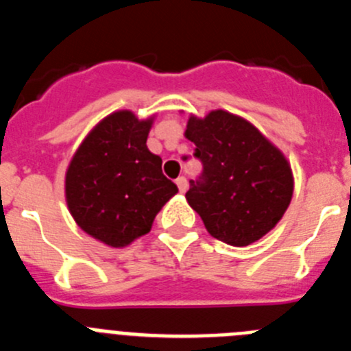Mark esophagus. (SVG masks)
I'll return each instance as SVG.
<instances>
[{"label":"esophagus","instance_id":"1","mask_svg":"<svg viewBox=\"0 0 351 351\" xmlns=\"http://www.w3.org/2000/svg\"><path fill=\"white\" fill-rule=\"evenodd\" d=\"M176 184H178V188H179V191H181V193H184V191L188 190V181H186L184 176H181V178H178V181H176Z\"/></svg>","mask_w":351,"mask_h":351}]
</instances>
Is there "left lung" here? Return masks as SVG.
<instances>
[{
  "label": "left lung",
  "mask_w": 351,
  "mask_h": 351,
  "mask_svg": "<svg viewBox=\"0 0 351 351\" xmlns=\"http://www.w3.org/2000/svg\"><path fill=\"white\" fill-rule=\"evenodd\" d=\"M186 137L202 173L190 181L188 204L207 232L230 246H247L283 218L293 193L287 158L243 117L213 110L190 117Z\"/></svg>",
  "instance_id": "1"
}]
</instances>
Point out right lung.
Returning a JSON list of instances; mask_svg holds the SVG:
<instances>
[{
	"mask_svg": "<svg viewBox=\"0 0 351 351\" xmlns=\"http://www.w3.org/2000/svg\"><path fill=\"white\" fill-rule=\"evenodd\" d=\"M153 119L130 110L105 117L84 138L64 181L71 216L84 232L112 247L128 246L151 230L158 210L178 193L147 149Z\"/></svg>",
	"mask_w": 351,
	"mask_h": 351,
	"instance_id": "add662e5",
	"label": "right lung"
}]
</instances>
